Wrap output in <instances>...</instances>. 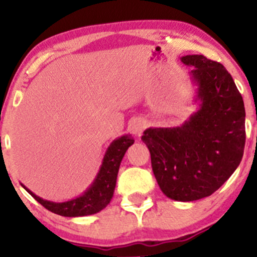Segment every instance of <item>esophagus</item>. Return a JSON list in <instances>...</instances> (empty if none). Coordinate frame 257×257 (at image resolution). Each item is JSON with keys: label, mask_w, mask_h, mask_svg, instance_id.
I'll return each mask as SVG.
<instances>
[{"label": "esophagus", "mask_w": 257, "mask_h": 257, "mask_svg": "<svg viewBox=\"0 0 257 257\" xmlns=\"http://www.w3.org/2000/svg\"><path fill=\"white\" fill-rule=\"evenodd\" d=\"M146 127V125H145V122L144 121H142V120H138V121H135L133 122V125H132V132L135 133L136 136H140L142 135V132L144 131V128Z\"/></svg>", "instance_id": "34e87169"}]
</instances>
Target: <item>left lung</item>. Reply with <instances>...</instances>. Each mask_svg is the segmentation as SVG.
Returning a JSON list of instances; mask_svg holds the SVG:
<instances>
[{"label": "left lung", "mask_w": 257, "mask_h": 257, "mask_svg": "<svg viewBox=\"0 0 257 257\" xmlns=\"http://www.w3.org/2000/svg\"><path fill=\"white\" fill-rule=\"evenodd\" d=\"M191 66L198 108L177 127H150L143 140L158 185L167 198L195 201L217 191L241 163L245 111L230 73L202 55L181 57Z\"/></svg>", "instance_id": "left-lung-1"}]
</instances>
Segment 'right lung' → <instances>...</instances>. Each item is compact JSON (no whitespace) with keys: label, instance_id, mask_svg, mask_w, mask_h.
Wrapping results in <instances>:
<instances>
[{"label":"right lung","instance_id":"right-lung-1","mask_svg":"<svg viewBox=\"0 0 257 257\" xmlns=\"http://www.w3.org/2000/svg\"><path fill=\"white\" fill-rule=\"evenodd\" d=\"M133 143L135 140L132 138V135H124L114 139L105 152L99 171L92 184L87 187L85 192L79 196H76L75 199L63 202L49 201L37 196L23 184H21V186L42 206L58 215L68 217L92 215L100 212L110 203L114 193L119 166L126 151Z\"/></svg>","mask_w":257,"mask_h":257}]
</instances>
